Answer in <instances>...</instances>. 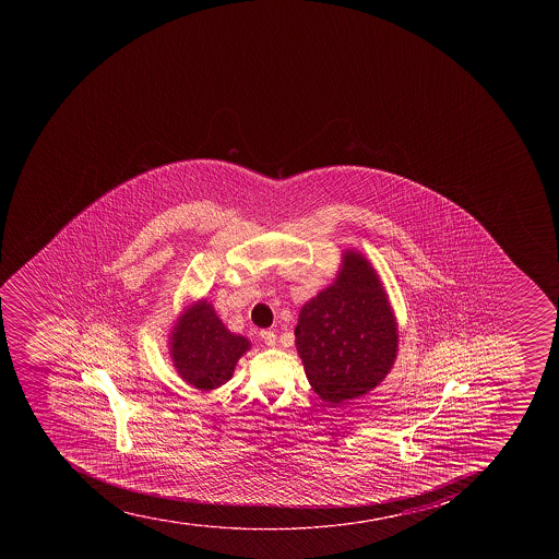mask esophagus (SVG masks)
<instances>
[{"mask_svg":"<svg viewBox=\"0 0 559 559\" xmlns=\"http://www.w3.org/2000/svg\"><path fill=\"white\" fill-rule=\"evenodd\" d=\"M260 337H262V341H264L267 346H275L276 344V333L271 332V330H262Z\"/></svg>","mask_w":559,"mask_h":559,"instance_id":"34e87169","label":"esophagus"}]
</instances>
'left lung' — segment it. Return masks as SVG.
I'll list each match as a JSON object with an SVG mask.
<instances>
[{
    "label": "left lung",
    "mask_w": 559,
    "mask_h": 559,
    "mask_svg": "<svg viewBox=\"0 0 559 559\" xmlns=\"http://www.w3.org/2000/svg\"><path fill=\"white\" fill-rule=\"evenodd\" d=\"M295 337L308 381L326 403L360 397L388 376L397 355V324L362 254H344L337 281L302 306Z\"/></svg>",
    "instance_id": "left-lung-1"
}]
</instances>
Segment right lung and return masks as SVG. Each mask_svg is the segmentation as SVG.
<instances>
[{
  "instance_id": "add662e5",
  "label": "right lung",
  "mask_w": 559,
  "mask_h": 559,
  "mask_svg": "<svg viewBox=\"0 0 559 559\" xmlns=\"http://www.w3.org/2000/svg\"><path fill=\"white\" fill-rule=\"evenodd\" d=\"M173 360L183 381L213 390L229 381L248 338L227 332L205 300L193 306L173 332Z\"/></svg>"
}]
</instances>
